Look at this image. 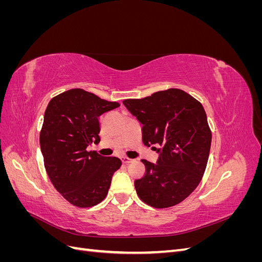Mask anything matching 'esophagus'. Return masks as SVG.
<instances>
[{
	"label": "esophagus",
	"instance_id": "esophagus-1",
	"mask_svg": "<svg viewBox=\"0 0 262 262\" xmlns=\"http://www.w3.org/2000/svg\"><path fill=\"white\" fill-rule=\"evenodd\" d=\"M132 162H133L132 158H129V157H126V156L122 157V163L123 164H129V163H132Z\"/></svg>",
	"mask_w": 262,
	"mask_h": 262
}]
</instances>
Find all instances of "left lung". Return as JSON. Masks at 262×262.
<instances>
[{"instance_id":"1","label":"left lung","mask_w":262,"mask_h":262,"mask_svg":"<svg viewBox=\"0 0 262 262\" xmlns=\"http://www.w3.org/2000/svg\"><path fill=\"white\" fill-rule=\"evenodd\" d=\"M123 104L138 118L144 145L160 144L157 163L142 160L145 173L134 181L144 203L156 209L184 201L200 184L209 160L212 132L199 100L169 89Z\"/></svg>"}]
</instances>
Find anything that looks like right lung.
<instances>
[{"label":"right lung","instance_id":"1","mask_svg":"<svg viewBox=\"0 0 262 262\" xmlns=\"http://www.w3.org/2000/svg\"><path fill=\"white\" fill-rule=\"evenodd\" d=\"M120 104L82 89L69 90L47 106L40 131L45 168L53 187L77 208H91L105 199L118 157H105L87 146L98 143V117Z\"/></svg>","mask_w":262,"mask_h":262}]
</instances>
